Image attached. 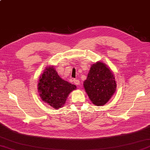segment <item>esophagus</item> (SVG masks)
I'll list each match as a JSON object with an SVG mask.
<instances>
[{"instance_id": "34e87169", "label": "esophagus", "mask_w": 150, "mask_h": 150, "mask_svg": "<svg viewBox=\"0 0 150 150\" xmlns=\"http://www.w3.org/2000/svg\"><path fill=\"white\" fill-rule=\"evenodd\" d=\"M73 83H74L75 85L79 86L81 84V82L79 80H77V79H74V80H73Z\"/></svg>"}]
</instances>
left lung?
<instances>
[{
	"label": "left lung",
	"mask_w": 150,
	"mask_h": 150,
	"mask_svg": "<svg viewBox=\"0 0 150 150\" xmlns=\"http://www.w3.org/2000/svg\"><path fill=\"white\" fill-rule=\"evenodd\" d=\"M83 85L89 98L96 106L106 104L113 95L117 88L112 71L101 61L91 65Z\"/></svg>",
	"instance_id": "8db88e82"
}]
</instances>
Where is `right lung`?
I'll list each match as a JSON object with an SVG mask.
<instances>
[{"instance_id": "1", "label": "right lung", "mask_w": 150, "mask_h": 150, "mask_svg": "<svg viewBox=\"0 0 150 150\" xmlns=\"http://www.w3.org/2000/svg\"><path fill=\"white\" fill-rule=\"evenodd\" d=\"M38 91L44 103L57 110L65 104L69 94L77 89L60 77L54 66H49L40 75L38 81Z\"/></svg>"}]
</instances>
